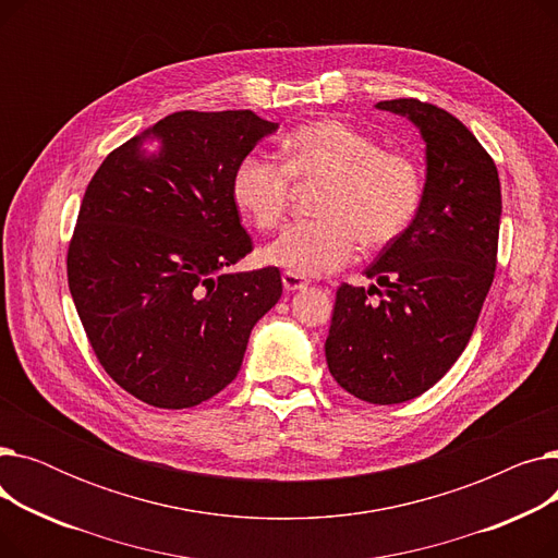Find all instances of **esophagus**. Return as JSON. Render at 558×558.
<instances>
[{
    "mask_svg": "<svg viewBox=\"0 0 558 558\" xmlns=\"http://www.w3.org/2000/svg\"><path fill=\"white\" fill-rule=\"evenodd\" d=\"M310 282L303 278V276H299V274H291V271H284L282 274V287H284V291H299V289H305Z\"/></svg>",
    "mask_w": 558,
    "mask_h": 558,
    "instance_id": "esophagus-1",
    "label": "esophagus"
}]
</instances>
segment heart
I'll use <instances>...</instances> for the list:
<instances>
[{
  "label": "heart",
  "instance_id": "b5f03b06",
  "mask_svg": "<svg viewBox=\"0 0 558 558\" xmlns=\"http://www.w3.org/2000/svg\"><path fill=\"white\" fill-rule=\"evenodd\" d=\"M296 181L324 183L316 219L291 223L264 259L299 276L332 274L353 262L360 240L383 248L400 240L423 208L425 173L414 156L341 120H320L284 140V160L248 151L232 171L234 208L257 230L282 223Z\"/></svg>",
  "mask_w": 558,
  "mask_h": 558
}]
</instances>
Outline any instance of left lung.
Listing matches in <instances>:
<instances>
[{
    "instance_id": "left-lung-1",
    "label": "left lung",
    "mask_w": 558,
    "mask_h": 558,
    "mask_svg": "<svg viewBox=\"0 0 558 558\" xmlns=\"http://www.w3.org/2000/svg\"><path fill=\"white\" fill-rule=\"evenodd\" d=\"M427 144L416 221L364 271L371 289H337L326 360L341 389L373 404L425 393L471 341L495 278L502 194L497 167L454 114L418 99L379 101ZM375 290L380 296L371 304Z\"/></svg>"
}]
</instances>
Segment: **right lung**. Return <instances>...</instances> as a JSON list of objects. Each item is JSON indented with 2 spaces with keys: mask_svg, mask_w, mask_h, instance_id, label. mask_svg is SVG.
Masks as SVG:
<instances>
[{
  "mask_svg": "<svg viewBox=\"0 0 558 558\" xmlns=\"http://www.w3.org/2000/svg\"><path fill=\"white\" fill-rule=\"evenodd\" d=\"M276 129L251 110L171 112L87 183L70 291L104 371L146 404L187 409L228 387L282 294L276 267L226 271L253 251L232 171Z\"/></svg>",
  "mask_w": 558,
  "mask_h": 558,
  "instance_id": "add662e5",
  "label": "right lung"
}]
</instances>
